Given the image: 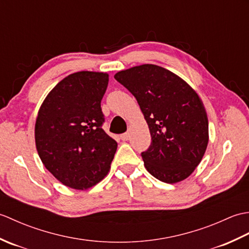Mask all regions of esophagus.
I'll list each match as a JSON object with an SVG mask.
<instances>
[{
    "instance_id": "34e87169",
    "label": "esophagus",
    "mask_w": 249,
    "mask_h": 249,
    "mask_svg": "<svg viewBox=\"0 0 249 249\" xmlns=\"http://www.w3.org/2000/svg\"><path fill=\"white\" fill-rule=\"evenodd\" d=\"M129 133H125V134H123V135H121V139L123 140V141H127L128 139H129Z\"/></svg>"
}]
</instances>
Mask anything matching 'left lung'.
<instances>
[{
	"label": "left lung",
	"mask_w": 249,
	"mask_h": 249,
	"mask_svg": "<svg viewBox=\"0 0 249 249\" xmlns=\"http://www.w3.org/2000/svg\"><path fill=\"white\" fill-rule=\"evenodd\" d=\"M114 78L136 97L149 125L152 142L141 153L146 170L168 184L187 178L209 142L208 115L199 95L176 73L153 64L121 71Z\"/></svg>",
	"instance_id": "8db88e82"
}]
</instances>
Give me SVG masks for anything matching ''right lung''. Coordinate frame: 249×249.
Here are the masks:
<instances>
[{
    "label": "right lung",
    "mask_w": 249,
    "mask_h": 249,
    "mask_svg": "<svg viewBox=\"0 0 249 249\" xmlns=\"http://www.w3.org/2000/svg\"><path fill=\"white\" fill-rule=\"evenodd\" d=\"M108 82L107 72L71 73L51 89L38 110L37 152L65 186L88 189L109 172L118 143L102 128L100 102Z\"/></svg>",
    "instance_id": "obj_1"
}]
</instances>
